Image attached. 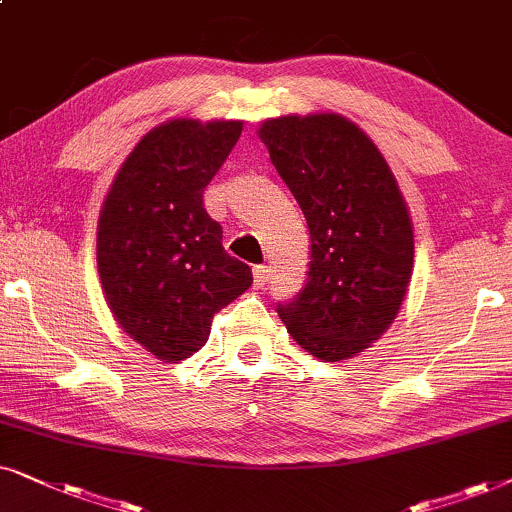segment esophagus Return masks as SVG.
Segmentation results:
<instances>
[{"label":"esophagus","mask_w":512,"mask_h":512,"mask_svg":"<svg viewBox=\"0 0 512 512\" xmlns=\"http://www.w3.org/2000/svg\"><path fill=\"white\" fill-rule=\"evenodd\" d=\"M252 278H255V288H264L269 281V267H255L252 269Z\"/></svg>","instance_id":"34e87169"}]
</instances>
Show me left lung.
I'll return each mask as SVG.
<instances>
[{"label": "left lung", "mask_w": 512, "mask_h": 512, "mask_svg": "<svg viewBox=\"0 0 512 512\" xmlns=\"http://www.w3.org/2000/svg\"><path fill=\"white\" fill-rule=\"evenodd\" d=\"M257 135L311 234L309 281L278 313L311 356L349 360L403 306L414 269L410 208L384 154L342 114L267 119Z\"/></svg>", "instance_id": "1"}]
</instances>
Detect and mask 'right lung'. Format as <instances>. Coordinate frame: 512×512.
Wrapping results in <instances>:
<instances>
[{
  "label": "right lung",
  "mask_w": 512,
  "mask_h": 512,
  "mask_svg": "<svg viewBox=\"0 0 512 512\" xmlns=\"http://www.w3.org/2000/svg\"><path fill=\"white\" fill-rule=\"evenodd\" d=\"M243 121L170 119L126 156L98 217L102 295L121 330L163 363L194 356L220 309L252 285L222 248L203 189L241 138Z\"/></svg>",
  "instance_id": "obj_1"
}]
</instances>
